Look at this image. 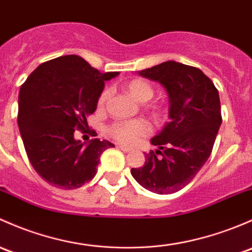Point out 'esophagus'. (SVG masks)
<instances>
[{"label":"esophagus","instance_id":"1","mask_svg":"<svg viewBox=\"0 0 252 252\" xmlns=\"http://www.w3.org/2000/svg\"><path fill=\"white\" fill-rule=\"evenodd\" d=\"M117 147L119 148V150L123 151V152H130L131 151L130 147H126V146H124V145H117Z\"/></svg>","mask_w":252,"mask_h":252}]
</instances>
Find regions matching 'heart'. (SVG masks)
Segmentation results:
<instances>
[{
	"mask_svg": "<svg viewBox=\"0 0 252 252\" xmlns=\"http://www.w3.org/2000/svg\"><path fill=\"white\" fill-rule=\"evenodd\" d=\"M126 89L139 101H148L155 95V88L142 78H133L126 83ZM111 96V89L105 88L97 97V106L104 107ZM153 113L159 115L163 111L161 106H153ZM150 131V126L144 119H130V121H118L108 126V133L117 141L126 145H133L140 137L145 136Z\"/></svg>",
	"mask_w": 252,
	"mask_h": 252,
	"instance_id": "heart-1",
	"label": "heart"
}]
</instances>
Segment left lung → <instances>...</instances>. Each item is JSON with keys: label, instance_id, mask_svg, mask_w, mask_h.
<instances>
[{"label": "left lung", "instance_id": "1", "mask_svg": "<svg viewBox=\"0 0 252 252\" xmlns=\"http://www.w3.org/2000/svg\"><path fill=\"white\" fill-rule=\"evenodd\" d=\"M139 75L166 89L170 122L151 140L159 150L145 153V164L131 169V175L151 192L175 193L194 179L210 157L222 123L219 91L202 70L173 60Z\"/></svg>", "mask_w": 252, "mask_h": 252}]
</instances>
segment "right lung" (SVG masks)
<instances>
[{"mask_svg": "<svg viewBox=\"0 0 252 252\" xmlns=\"http://www.w3.org/2000/svg\"><path fill=\"white\" fill-rule=\"evenodd\" d=\"M118 72L101 73L78 55H63L38 66L19 93L18 126L24 147L37 174L58 189H75L91 181L107 140H76L87 117L96 110L105 81Z\"/></svg>", "mask_w": 252, "mask_h": 252, "instance_id": "1", "label": "right lung"}]
</instances>
